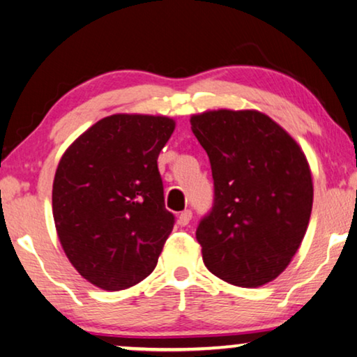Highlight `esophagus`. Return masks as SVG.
Returning a JSON list of instances; mask_svg holds the SVG:
<instances>
[{"label":"esophagus","instance_id":"1","mask_svg":"<svg viewBox=\"0 0 357 357\" xmlns=\"http://www.w3.org/2000/svg\"><path fill=\"white\" fill-rule=\"evenodd\" d=\"M190 220H192V212H190V210H184V212L179 213L178 223L181 227H185V225H189Z\"/></svg>","mask_w":357,"mask_h":357}]
</instances>
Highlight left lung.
Instances as JSON below:
<instances>
[{"mask_svg": "<svg viewBox=\"0 0 357 357\" xmlns=\"http://www.w3.org/2000/svg\"><path fill=\"white\" fill-rule=\"evenodd\" d=\"M208 155L213 207L195 238L213 275L257 288L288 267L307 231L314 185L307 158L286 130L257 109L190 116Z\"/></svg>", "mask_w": 357, "mask_h": 357, "instance_id": "8db88e82", "label": "left lung"}]
</instances>
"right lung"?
Instances as JSON below:
<instances>
[{
    "label": "right lung",
    "mask_w": 357,
    "mask_h": 357,
    "mask_svg": "<svg viewBox=\"0 0 357 357\" xmlns=\"http://www.w3.org/2000/svg\"><path fill=\"white\" fill-rule=\"evenodd\" d=\"M174 126L167 116L112 114L59 160L54 227L69 262L98 288H130L157 267L174 225L157 160Z\"/></svg>",
    "instance_id": "1"
}]
</instances>
